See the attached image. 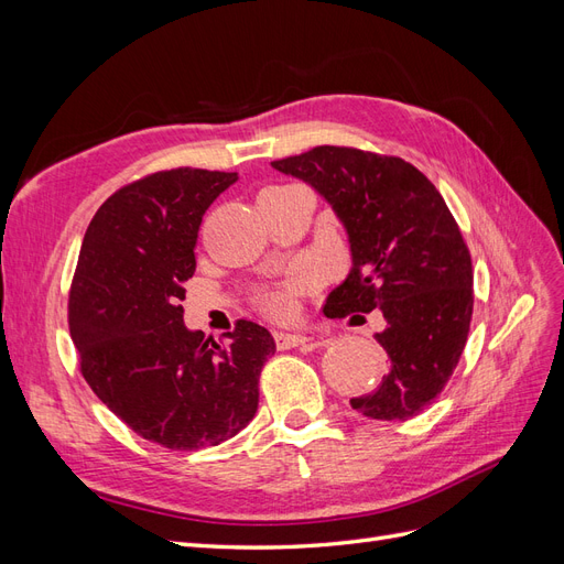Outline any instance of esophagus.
Here are the masks:
<instances>
[{"mask_svg":"<svg viewBox=\"0 0 564 564\" xmlns=\"http://www.w3.org/2000/svg\"><path fill=\"white\" fill-rule=\"evenodd\" d=\"M275 336V346L280 348V350H289V348H299V346H305L308 344V336H303V334H289V332H275L272 334Z\"/></svg>","mask_w":564,"mask_h":564,"instance_id":"obj_1","label":"esophagus"}]
</instances>
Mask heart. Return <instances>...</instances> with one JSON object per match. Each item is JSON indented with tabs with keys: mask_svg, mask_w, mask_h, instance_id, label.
Here are the masks:
<instances>
[{
	"mask_svg": "<svg viewBox=\"0 0 564 564\" xmlns=\"http://www.w3.org/2000/svg\"><path fill=\"white\" fill-rule=\"evenodd\" d=\"M311 280H313V270H311V268L299 270L296 278H294L292 282H286V284H280V286H275V289H270V292H265V294L261 296L263 311L270 313V315H275V317L286 315L289 311H292V305H294V292H296V289L303 286V284H308Z\"/></svg>",
	"mask_w": 564,
	"mask_h": 564,
	"instance_id": "b5f03b06",
	"label": "heart"
}]
</instances>
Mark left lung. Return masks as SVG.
<instances>
[{"label": "left lung", "mask_w": 564, "mask_h": 564, "mask_svg": "<svg viewBox=\"0 0 564 564\" xmlns=\"http://www.w3.org/2000/svg\"><path fill=\"white\" fill-rule=\"evenodd\" d=\"M329 204L350 245V272L324 303L327 317L381 311L388 352L381 386L350 404L362 416L406 421L449 381L473 315L468 247L437 187L400 158L336 145L270 162Z\"/></svg>", "instance_id": "8db88e82"}]
</instances>
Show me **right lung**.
<instances>
[{"label": "right lung", "instance_id": "add662e5", "mask_svg": "<svg viewBox=\"0 0 564 564\" xmlns=\"http://www.w3.org/2000/svg\"><path fill=\"white\" fill-rule=\"evenodd\" d=\"M235 181L191 166L150 174L100 204L79 249L70 336L82 377L133 433L174 452L247 429L275 352L256 322H237L224 344L183 324L202 216Z\"/></svg>", "mask_w": 564, "mask_h": 564}]
</instances>
